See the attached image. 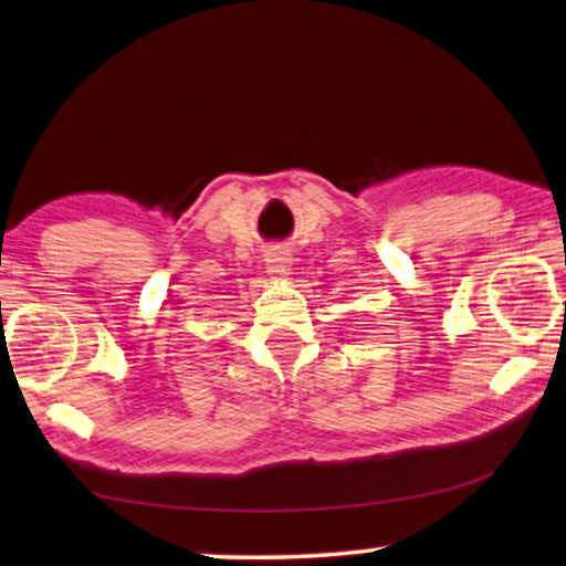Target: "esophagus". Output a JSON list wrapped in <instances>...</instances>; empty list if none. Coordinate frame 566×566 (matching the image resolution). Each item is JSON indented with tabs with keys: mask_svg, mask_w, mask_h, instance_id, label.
Listing matches in <instances>:
<instances>
[{
	"mask_svg": "<svg viewBox=\"0 0 566 566\" xmlns=\"http://www.w3.org/2000/svg\"><path fill=\"white\" fill-rule=\"evenodd\" d=\"M265 269H269V273H273V275H285L287 271H291V253L281 247L271 249L269 253H265Z\"/></svg>",
	"mask_w": 566,
	"mask_h": 566,
	"instance_id": "esophagus-1",
	"label": "esophagus"
}]
</instances>
